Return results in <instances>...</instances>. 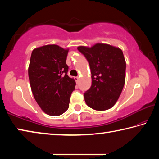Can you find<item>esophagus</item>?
<instances>
[{
    "instance_id": "esophagus-1",
    "label": "esophagus",
    "mask_w": 159,
    "mask_h": 159,
    "mask_svg": "<svg viewBox=\"0 0 159 159\" xmlns=\"http://www.w3.org/2000/svg\"><path fill=\"white\" fill-rule=\"evenodd\" d=\"M74 79H75V80H76V83H79V79H80V78H79V76L75 77Z\"/></svg>"
}]
</instances>
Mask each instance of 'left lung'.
I'll return each mask as SVG.
<instances>
[{
	"label": "left lung",
	"instance_id": "left-lung-1",
	"mask_svg": "<svg viewBox=\"0 0 159 159\" xmlns=\"http://www.w3.org/2000/svg\"><path fill=\"white\" fill-rule=\"evenodd\" d=\"M88 61L92 85L84 93L87 105L98 111L111 109L116 103L125 81L126 63L121 49L106 43L77 48Z\"/></svg>",
	"mask_w": 159,
	"mask_h": 159
}]
</instances>
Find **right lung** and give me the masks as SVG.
Here are the masks:
<instances>
[{
  "label": "right lung",
  "instance_id": "obj_1",
  "mask_svg": "<svg viewBox=\"0 0 159 159\" xmlns=\"http://www.w3.org/2000/svg\"><path fill=\"white\" fill-rule=\"evenodd\" d=\"M69 48L46 45L33 50L28 74L31 89L43 111L60 116L69 108L76 81L67 75Z\"/></svg>",
  "mask_w": 159,
  "mask_h": 159
}]
</instances>
